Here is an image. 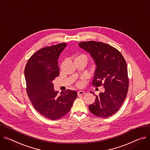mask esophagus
Listing matches in <instances>:
<instances>
[{
	"mask_svg": "<svg viewBox=\"0 0 150 150\" xmlns=\"http://www.w3.org/2000/svg\"><path fill=\"white\" fill-rule=\"evenodd\" d=\"M77 94L78 95H84L85 94V92L83 91H79L77 92Z\"/></svg>",
	"mask_w": 150,
	"mask_h": 150,
	"instance_id": "1",
	"label": "esophagus"
}]
</instances>
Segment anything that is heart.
<instances>
[{
    "label": "heart",
    "instance_id": "1",
    "mask_svg": "<svg viewBox=\"0 0 150 150\" xmlns=\"http://www.w3.org/2000/svg\"><path fill=\"white\" fill-rule=\"evenodd\" d=\"M76 58H85V59H86L87 60L86 56L85 55H83V54L79 55H78L77 57H76ZM81 82H78V83H77V86H81Z\"/></svg>",
    "mask_w": 150,
    "mask_h": 150
}]
</instances>
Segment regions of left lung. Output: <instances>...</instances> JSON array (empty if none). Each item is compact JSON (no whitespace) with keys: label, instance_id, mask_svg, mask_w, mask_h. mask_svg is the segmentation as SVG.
Instances as JSON below:
<instances>
[{"label":"left lung","instance_id":"obj_1","mask_svg":"<svg viewBox=\"0 0 150 150\" xmlns=\"http://www.w3.org/2000/svg\"><path fill=\"white\" fill-rule=\"evenodd\" d=\"M79 46L90 54L96 64L93 86L104 88V92L95 95V101L89 105V109L98 117H109L119 110L127 93L126 61L117 49L103 42H81Z\"/></svg>","mask_w":150,"mask_h":150}]
</instances>
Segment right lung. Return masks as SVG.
<instances>
[{"label": "right lung", "mask_w": 150, "mask_h": 150, "mask_svg": "<svg viewBox=\"0 0 150 150\" xmlns=\"http://www.w3.org/2000/svg\"><path fill=\"white\" fill-rule=\"evenodd\" d=\"M65 43L43 47L28 59L24 70L26 90L34 108L53 120L67 114L77 98L75 91L67 89L58 95L52 81L59 74L58 59Z\"/></svg>", "instance_id": "obj_1"}]
</instances>
